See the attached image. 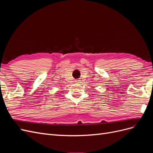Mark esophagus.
Masks as SVG:
<instances>
[{
    "instance_id": "34e87169",
    "label": "esophagus",
    "mask_w": 153,
    "mask_h": 153,
    "mask_svg": "<svg viewBox=\"0 0 153 153\" xmlns=\"http://www.w3.org/2000/svg\"><path fill=\"white\" fill-rule=\"evenodd\" d=\"M77 81H79V80H77ZM77 82V83H79V82Z\"/></svg>"
}]
</instances>
